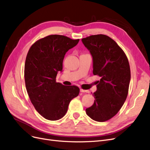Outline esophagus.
<instances>
[{
  "label": "esophagus",
  "mask_w": 150,
  "mask_h": 150,
  "mask_svg": "<svg viewBox=\"0 0 150 150\" xmlns=\"http://www.w3.org/2000/svg\"><path fill=\"white\" fill-rule=\"evenodd\" d=\"M80 92H86V93H89V91L87 90H83L82 88H80Z\"/></svg>",
  "instance_id": "1"
}]
</instances>
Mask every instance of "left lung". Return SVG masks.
Returning <instances> with one entry per match:
<instances>
[{
    "label": "left lung",
    "mask_w": 150,
    "mask_h": 150,
    "mask_svg": "<svg viewBox=\"0 0 150 150\" xmlns=\"http://www.w3.org/2000/svg\"><path fill=\"white\" fill-rule=\"evenodd\" d=\"M82 41L93 57V74L101 77L93 93V105L86 110L93 120L105 122L121 110L127 97L130 69L127 57L116 42L104 34L92 35Z\"/></svg>",
    "instance_id": "8db88e82"
}]
</instances>
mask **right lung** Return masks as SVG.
<instances>
[{
    "label": "right lung",
    "instance_id": "right-lung-1",
    "mask_svg": "<svg viewBox=\"0 0 150 150\" xmlns=\"http://www.w3.org/2000/svg\"><path fill=\"white\" fill-rule=\"evenodd\" d=\"M79 41L62 35H50L35 42L28 52L25 64L28 94L35 109L48 120L63 117L71 100L79 93L77 86L56 82L66 53Z\"/></svg>",
    "mask_w": 150,
    "mask_h": 150
}]
</instances>
